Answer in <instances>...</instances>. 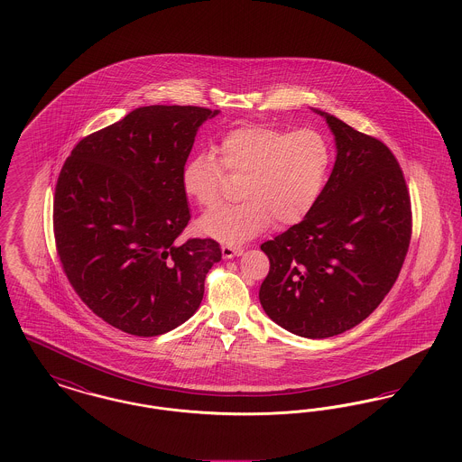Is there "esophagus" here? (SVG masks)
I'll return each instance as SVG.
<instances>
[{"mask_svg": "<svg viewBox=\"0 0 462 462\" xmlns=\"http://www.w3.org/2000/svg\"><path fill=\"white\" fill-rule=\"evenodd\" d=\"M221 253H223V256H225V258H234V256H239V254H242V247L226 244V245H221Z\"/></svg>", "mask_w": 462, "mask_h": 462, "instance_id": "esophagus-1", "label": "esophagus"}]
</instances>
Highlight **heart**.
<instances>
[{
	"instance_id": "b5f03b06",
	"label": "heart",
	"mask_w": 462,
	"mask_h": 462,
	"mask_svg": "<svg viewBox=\"0 0 462 462\" xmlns=\"http://www.w3.org/2000/svg\"><path fill=\"white\" fill-rule=\"evenodd\" d=\"M220 161L211 152L192 155L183 171V192L200 208L223 198L225 175L242 178L239 204L223 206L199 221L202 234L239 244L260 236L272 220L289 226L313 209L328 181L330 147L317 130L289 132L273 126H241L223 134Z\"/></svg>"
}]
</instances>
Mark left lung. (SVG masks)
I'll use <instances>...</instances> for the list:
<instances>
[{"label": "left lung", "instance_id": "obj_1", "mask_svg": "<svg viewBox=\"0 0 462 462\" xmlns=\"http://www.w3.org/2000/svg\"><path fill=\"white\" fill-rule=\"evenodd\" d=\"M313 110L334 134L336 162L307 217L262 244L270 270L260 303L281 328L324 339L358 326L390 292L409 251L412 209L393 152Z\"/></svg>", "mask_w": 462, "mask_h": 462}]
</instances>
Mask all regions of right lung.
<instances>
[{"label":"right lung","mask_w":462,"mask_h":462,"mask_svg":"<svg viewBox=\"0 0 462 462\" xmlns=\"http://www.w3.org/2000/svg\"><path fill=\"white\" fill-rule=\"evenodd\" d=\"M218 110L149 106L85 136L55 187L64 273L112 328L152 337L189 320L221 260L213 239L178 242L190 220L181 171L199 126Z\"/></svg>","instance_id":"add662e5"}]
</instances>
